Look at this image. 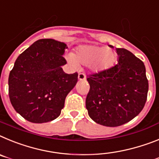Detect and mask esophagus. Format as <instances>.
<instances>
[{
  "label": "esophagus",
  "instance_id": "34e87169",
  "mask_svg": "<svg viewBox=\"0 0 159 159\" xmlns=\"http://www.w3.org/2000/svg\"><path fill=\"white\" fill-rule=\"evenodd\" d=\"M85 78H86V77H85V74H83V73L78 74V79L79 80H85Z\"/></svg>",
  "mask_w": 159,
  "mask_h": 159
}]
</instances>
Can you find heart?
<instances>
[{"mask_svg": "<svg viewBox=\"0 0 159 159\" xmlns=\"http://www.w3.org/2000/svg\"><path fill=\"white\" fill-rule=\"evenodd\" d=\"M115 53L112 49L92 45H80L76 49L74 54L68 56L69 61L73 66H77L78 63L89 65V68L93 71L110 68L115 61Z\"/></svg>", "mask_w": 159, "mask_h": 159, "instance_id": "1", "label": "heart"}]
</instances>
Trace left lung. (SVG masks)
Here are the masks:
<instances>
[{
    "instance_id": "1",
    "label": "left lung",
    "mask_w": 159,
    "mask_h": 159,
    "mask_svg": "<svg viewBox=\"0 0 159 159\" xmlns=\"http://www.w3.org/2000/svg\"><path fill=\"white\" fill-rule=\"evenodd\" d=\"M116 50L118 64L87 76L90 88L85 100L89 117L110 127L126 123L143 110L149 88L144 63L127 49Z\"/></svg>"
}]
</instances>
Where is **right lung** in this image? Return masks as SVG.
Wrapping results in <instances>:
<instances>
[{"label":"right lung","mask_w":159,"mask_h":159,"mask_svg":"<svg viewBox=\"0 0 159 159\" xmlns=\"http://www.w3.org/2000/svg\"><path fill=\"white\" fill-rule=\"evenodd\" d=\"M64 42L40 39L20 53L9 76V96L14 110L27 121L44 123L61 114L65 100L78 81L66 74Z\"/></svg>","instance_id":"1"}]
</instances>
